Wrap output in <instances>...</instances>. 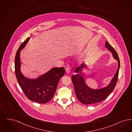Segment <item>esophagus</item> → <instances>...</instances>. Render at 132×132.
I'll list each match as a JSON object with an SVG mask.
<instances>
[{
    "mask_svg": "<svg viewBox=\"0 0 132 132\" xmlns=\"http://www.w3.org/2000/svg\"><path fill=\"white\" fill-rule=\"evenodd\" d=\"M65 71H66V72L68 73H70V68L69 67H67L66 69H65Z\"/></svg>",
    "mask_w": 132,
    "mask_h": 132,
    "instance_id": "1",
    "label": "esophagus"
}]
</instances>
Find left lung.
Instances as JSON below:
<instances>
[{"label": "left lung", "instance_id": "left-lung-1", "mask_svg": "<svg viewBox=\"0 0 132 132\" xmlns=\"http://www.w3.org/2000/svg\"><path fill=\"white\" fill-rule=\"evenodd\" d=\"M105 47L112 53L113 57L117 60L118 63L117 71L107 86L101 89H93L86 85L83 77V72H82L83 69L87 67L84 63L76 69V74L73 75L71 77L76 97L81 103L84 104H91L103 101L113 91L116 86L120 68L119 59L113 48L106 41Z\"/></svg>", "mask_w": 132, "mask_h": 132}]
</instances>
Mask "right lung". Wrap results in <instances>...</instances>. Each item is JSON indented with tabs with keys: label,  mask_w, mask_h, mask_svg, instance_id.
I'll return each mask as SVG.
<instances>
[{
	"label": "right lung",
	"mask_w": 132,
	"mask_h": 132,
	"mask_svg": "<svg viewBox=\"0 0 132 132\" xmlns=\"http://www.w3.org/2000/svg\"><path fill=\"white\" fill-rule=\"evenodd\" d=\"M30 38H28L19 48L15 59V74L18 83L29 100L40 103H46L53 97L60 78L65 73L63 68H54L34 79L24 76L21 70L20 53Z\"/></svg>",
	"instance_id": "1"
}]
</instances>
